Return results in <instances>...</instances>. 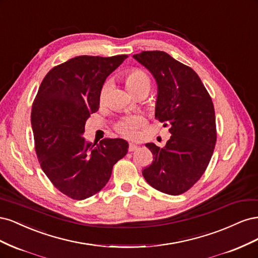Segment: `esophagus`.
<instances>
[{
    "mask_svg": "<svg viewBox=\"0 0 258 258\" xmlns=\"http://www.w3.org/2000/svg\"><path fill=\"white\" fill-rule=\"evenodd\" d=\"M138 148V145L137 144H135V143H129V148H128V151L129 152H134V151H136Z\"/></svg>",
    "mask_w": 258,
    "mask_h": 258,
    "instance_id": "1",
    "label": "esophagus"
}]
</instances>
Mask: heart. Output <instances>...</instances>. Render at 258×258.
Instances as JSON below:
<instances>
[{"mask_svg": "<svg viewBox=\"0 0 258 258\" xmlns=\"http://www.w3.org/2000/svg\"><path fill=\"white\" fill-rule=\"evenodd\" d=\"M123 82L128 91L136 98L146 95L150 92L152 88V79L148 73L142 69L135 68L130 69L123 75ZM108 91V84H104L99 92V102L103 104L105 102V98ZM144 119L141 116H132L126 117L120 119L115 124V130L124 138L135 139L138 136L139 128L143 126Z\"/></svg>", "mask_w": 258, "mask_h": 258, "instance_id": "obj_1", "label": "heart"}]
</instances>
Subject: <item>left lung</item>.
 Instances as JSON below:
<instances>
[{
	"label": "left lung",
	"instance_id": "left-lung-1",
	"mask_svg": "<svg viewBox=\"0 0 258 258\" xmlns=\"http://www.w3.org/2000/svg\"><path fill=\"white\" fill-rule=\"evenodd\" d=\"M134 58L154 75L158 85L155 117L171 138L160 148L145 144L154 160L144 168L146 182L168 195H181L196 184L209 165L216 143L215 112L198 74L165 51L150 50Z\"/></svg>",
	"mask_w": 258,
	"mask_h": 258
}]
</instances>
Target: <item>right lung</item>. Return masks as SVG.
Returning <instances> with one entry per match:
<instances>
[{
  "instance_id": "1",
  "label": "right lung",
  "mask_w": 258,
  "mask_h": 258,
  "mask_svg": "<svg viewBox=\"0 0 258 258\" xmlns=\"http://www.w3.org/2000/svg\"><path fill=\"white\" fill-rule=\"evenodd\" d=\"M79 56L53 67L38 88L31 111L34 147L44 173L69 198L84 200L100 191L113 166L128 152L122 139L86 143V121L99 110L105 79L126 59Z\"/></svg>"
}]
</instances>
